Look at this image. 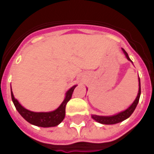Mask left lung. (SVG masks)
I'll list each match as a JSON object with an SVG mask.
<instances>
[{
  "label": "left lung",
  "instance_id": "8db88e82",
  "mask_svg": "<svg viewBox=\"0 0 154 154\" xmlns=\"http://www.w3.org/2000/svg\"><path fill=\"white\" fill-rule=\"evenodd\" d=\"M123 52L124 54L125 55V57H127V59L129 61L130 60V58L128 56V54L126 53V51L122 48ZM132 62V61H131ZM133 63V62H132ZM139 92H138V96L136 97V99L134 100V101L133 102V104L130 106L126 109L125 110H124L122 112L120 113L117 114V115H115V116H96V115H92L91 117L92 119H94L96 121H97L98 123H100V124H103V125H115V124H117V123L122 122L123 120L125 119H128L129 116H131L133 114V112L135 110L136 106L139 103V97H140V94H141V88H140V79L139 77Z\"/></svg>",
  "mask_w": 154,
  "mask_h": 154
}]
</instances>
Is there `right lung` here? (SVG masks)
<instances>
[{"instance_id":"obj_1","label":"right lung","mask_w":154,"mask_h":154,"mask_svg":"<svg viewBox=\"0 0 154 154\" xmlns=\"http://www.w3.org/2000/svg\"><path fill=\"white\" fill-rule=\"evenodd\" d=\"M76 87H77V85L71 87L70 89L66 92L65 99L62 102L60 106L54 111H50V112H33V111L25 109L19 103L18 100L15 99L11 91L12 101L15 105L16 110L20 114V116L26 121L30 123L31 125L39 126V127H44V128L54 127V126H57V125H59L63 120L64 117H65L66 105L71 99L72 92Z\"/></svg>"}]
</instances>
